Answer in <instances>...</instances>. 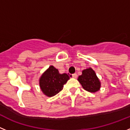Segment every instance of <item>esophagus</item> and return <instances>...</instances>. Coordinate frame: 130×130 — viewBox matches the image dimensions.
<instances>
[{
	"label": "esophagus",
	"instance_id": "esophagus-1",
	"mask_svg": "<svg viewBox=\"0 0 130 130\" xmlns=\"http://www.w3.org/2000/svg\"><path fill=\"white\" fill-rule=\"evenodd\" d=\"M77 76H78L77 74L74 73V74H72V78H76Z\"/></svg>",
	"mask_w": 130,
	"mask_h": 130
}]
</instances>
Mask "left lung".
Listing matches in <instances>:
<instances>
[{
  "label": "left lung",
  "mask_w": 130,
  "mask_h": 130,
  "mask_svg": "<svg viewBox=\"0 0 130 130\" xmlns=\"http://www.w3.org/2000/svg\"><path fill=\"white\" fill-rule=\"evenodd\" d=\"M78 80L86 91L94 93L100 88V82L95 72L91 68L82 71V74L78 77Z\"/></svg>",
  "instance_id": "1"
}]
</instances>
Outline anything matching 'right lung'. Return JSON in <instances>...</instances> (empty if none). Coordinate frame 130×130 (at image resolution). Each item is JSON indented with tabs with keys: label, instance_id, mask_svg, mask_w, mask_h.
<instances>
[{
	"label": "right lung",
	"instance_id": "obj_1",
	"mask_svg": "<svg viewBox=\"0 0 130 130\" xmlns=\"http://www.w3.org/2000/svg\"><path fill=\"white\" fill-rule=\"evenodd\" d=\"M70 76L65 73L59 74L54 67H49L39 80L41 91L45 95L53 96L63 89L64 84L69 79Z\"/></svg>",
	"mask_w": 130,
	"mask_h": 130
}]
</instances>
